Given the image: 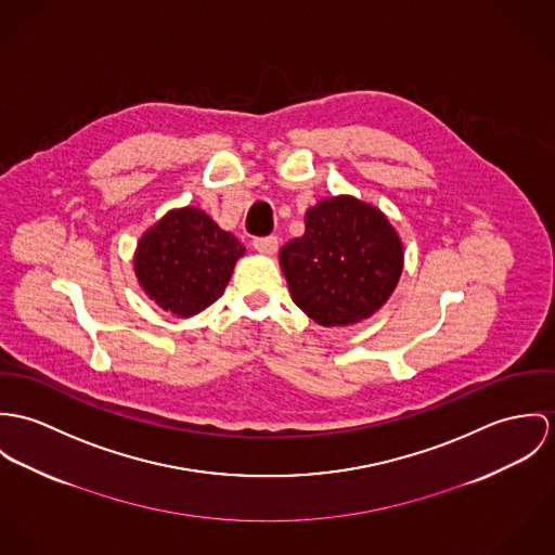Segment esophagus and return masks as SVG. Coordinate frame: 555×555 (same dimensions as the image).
Masks as SVG:
<instances>
[{
  "mask_svg": "<svg viewBox=\"0 0 555 555\" xmlns=\"http://www.w3.org/2000/svg\"><path fill=\"white\" fill-rule=\"evenodd\" d=\"M253 247H255V250L263 253V255H274V253H276V248H279V241H276V236L255 238V241H253Z\"/></svg>",
  "mask_w": 555,
  "mask_h": 555,
  "instance_id": "1",
  "label": "esophagus"
}]
</instances>
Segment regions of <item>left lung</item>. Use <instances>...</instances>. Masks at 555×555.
Listing matches in <instances>:
<instances>
[{
	"label": "left lung",
	"instance_id": "8db88e82",
	"mask_svg": "<svg viewBox=\"0 0 555 555\" xmlns=\"http://www.w3.org/2000/svg\"><path fill=\"white\" fill-rule=\"evenodd\" d=\"M307 232L279 250L296 307L323 327L356 325L393 294L404 247L385 212L353 195L319 199Z\"/></svg>",
	"mask_w": 555,
	"mask_h": 555
}]
</instances>
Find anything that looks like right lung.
Returning <instances> with one entry per match:
<instances>
[{"label": "right lung", "instance_id": "add662e5", "mask_svg": "<svg viewBox=\"0 0 555 555\" xmlns=\"http://www.w3.org/2000/svg\"><path fill=\"white\" fill-rule=\"evenodd\" d=\"M245 250L204 210L183 206L168 210L142 234L133 253V272L146 298L186 319L223 296Z\"/></svg>", "mask_w": 555, "mask_h": 555}]
</instances>
